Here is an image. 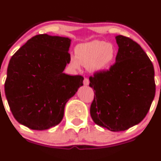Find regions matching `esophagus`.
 Listing matches in <instances>:
<instances>
[{
  "mask_svg": "<svg viewBox=\"0 0 161 161\" xmlns=\"http://www.w3.org/2000/svg\"><path fill=\"white\" fill-rule=\"evenodd\" d=\"M83 84L85 86H89V84H90V81H89V79H86V78H85L83 81Z\"/></svg>",
  "mask_w": 161,
  "mask_h": 161,
  "instance_id": "esophagus-1",
  "label": "esophagus"
}]
</instances>
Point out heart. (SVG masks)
Instances as JSON below:
<instances>
[{"instance_id": "obj_1", "label": "heart", "mask_w": 161, "mask_h": 161, "mask_svg": "<svg viewBox=\"0 0 161 161\" xmlns=\"http://www.w3.org/2000/svg\"><path fill=\"white\" fill-rule=\"evenodd\" d=\"M75 58H71L70 64L75 69L80 64L89 68L91 72L100 74L110 69L116 60L114 45L103 40H93L78 44L75 48Z\"/></svg>"}]
</instances>
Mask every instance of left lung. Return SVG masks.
I'll use <instances>...</instances> for the list:
<instances>
[{
    "label": "left lung",
    "mask_w": 161,
    "mask_h": 161,
    "mask_svg": "<svg viewBox=\"0 0 161 161\" xmlns=\"http://www.w3.org/2000/svg\"><path fill=\"white\" fill-rule=\"evenodd\" d=\"M116 63L105 72L90 78L94 90L90 115L97 125L121 131L143 120L155 97L152 62L142 48L130 38L115 36Z\"/></svg>",
    "instance_id": "left-lung-1"
}]
</instances>
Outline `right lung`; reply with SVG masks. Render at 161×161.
I'll list each match as a JSON object with an SVG mask.
<instances>
[{
    "mask_svg": "<svg viewBox=\"0 0 161 161\" xmlns=\"http://www.w3.org/2000/svg\"><path fill=\"white\" fill-rule=\"evenodd\" d=\"M69 37L40 34L11 57L4 84L16 121L33 130L59 124L69 99L83 85V77L64 73L70 63Z\"/></svg>",
    "mask_w": 161,
    "mask_h": 161,
    "instance_id": "1",
    "label": "right lung"
}]
</instances>
